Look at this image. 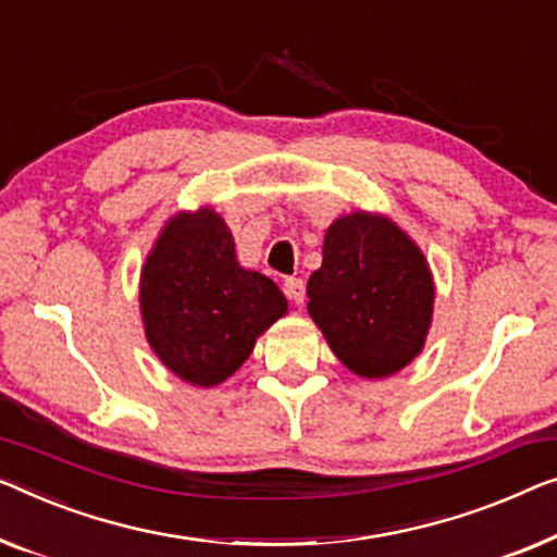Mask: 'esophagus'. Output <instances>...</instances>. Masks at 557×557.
<instances>
[{"mask_svg": "<svg viewBox=\"0 0 557 557\" xmlns=\"http://www.w3.org/2000/svg\"><path fill=\"white\" fill-rule=\"evenodd\" d=\"M285 295L295 305H302L305 302V282L300 277H287L285 280Z\"/></svg>", "mask_w": 557, "mask_h": 557, "instance_id": "obj_1", "label": "esophagus"}]
</instances>
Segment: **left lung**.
Returning <instances> with one entry per match:
<instances>
[{
    "label": "left lung",
    "instance_id": "1",
    "mask_svg": "<svg viewBox=\"0 0 557 557\" xmlns=\"http://www.w3.org/2000/svg\"><path fill=\"white\" fill-rule=\"evenodd\" d=\"M307 297V312L337 360L355 375L380 380L422 352L435 285L410 235L385 214L358 210L327 227Z\"/></svg>",
    "mask_w": 557,
    "mask_h": 557
}]
</instances>
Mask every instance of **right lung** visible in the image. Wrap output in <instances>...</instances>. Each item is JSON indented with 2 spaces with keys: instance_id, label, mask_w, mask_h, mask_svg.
Listing matches in <instances>:
<instances>
[{
  "instance_id": "1",
  "label": "right lung",
  "mask_w": 557,
  "mask_h": 557,
  "mask_svg": "<svg viewBox=\"0 0 557 557\" xmlns=\"http://www.w3.org/2000/svg\"><path fill=\"white\" fill-rule=\"evenodd\" d=\"M139 310L162 364L185 383L214 387L250 358L287 300L270 277L239 268L225 220L199 207L162 227L143 264Z\"/></svg>"
}]
</instances>
